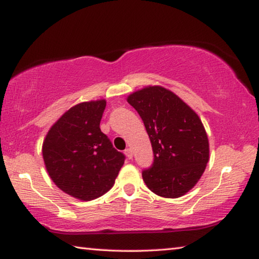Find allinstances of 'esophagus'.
Wrapping results in <instances>:
<instances>
[{
	"label": "esophagus",
	"mask_w": 259,
	"mask_h": 259,
	"mask_svg": "<svg viewBox=\"0 0 259 259\" xmlns=\"http://www.w3.org/2000/svg\"><path fill=\"white\" fill-rule=\"evenodd\" d=\"M124 154L126 155L128 159H133V151H131V148H126L124 151Z\"/></svg>",
	"instance_id": "esophagus-1"
}]
</instances>
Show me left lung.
Segmentation results:
<instances>
[{"label": "left lung", "mask_w": 259, "mask_h": 259, "mask_svg": "<svg viewBox=\"0 0 259 259\" xmlns=\"http://www.w3.org/2000/svg\"><path fill=\"white\" fill-rule=\"evenodd\" d=\"M150 137L153 163L143 170L147 187L163 198H179L195 185L209 160V143L196 113L171 91L148 87L128 97Z\"/></svg>", "instance_id": "1"}]
</instances>
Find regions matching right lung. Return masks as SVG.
Instances as JSON below:
<instances>
[{
	"mask_svg": "<svg viewBox=\"0 0 259 259\" xmlns=\"http://www.w3.org/2000/svg\"><path fill=\"white\" fill-rule=\"evenodd\" d=\"M105 107V100L72 107L51 126L43 142L50 178L61 191L83 201L111 190L125 160L100 130Z\"/></svg>",
	"mask_w": 259,
	"mask_h": 259,
	"instance_id": "add662e5",
	"label": "right lung"
}]
</instances>
